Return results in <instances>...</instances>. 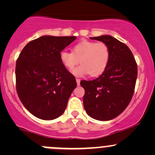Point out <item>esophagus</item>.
Listing matches in <instances>:
<instances>
[{
    "instance_id": "1",
    "label": "esophagus",
    "mask_w": 155,
    "mask_h": 155,
    "mask_svg": "<svg viewBox=\"0 0 155 155\" xmlns=\"http://www.w3.org/2000/svg\"><path fill=\"white\" fill-rule=\"evenodd\" d=\"M76 83H77V85H79L80 84V80L79 79H76Z\"/></svg>"
}]
</instances>
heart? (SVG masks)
I'll use <instances>...</instances> for the list:
<instances>
[{"label": "heart", "mask_w": 155, "mask_h": 155, "mask_svg": "<svg viewBox=\"0 0 155 155\" xmlns=\"http://www.w3.org/2000/svg\"><path fill=\"white\" fill-rule=\"evenodd\" d=\"M110 55L109 47L106 44L84 40L73 47L72 52L60 51V60L68 70H71L79 63L81 64L72 71L74 75L83 76L90 74L91 76H97L107 68Z\"/></svg>", "instance_id": "1"}]
</instances>
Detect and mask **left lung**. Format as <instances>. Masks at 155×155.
Returning <instances> with one entry per match:
<instances>
[{"instance_id":"1","label":"left lung","mask_w":155,"mask_h":155,"mask_svg":"<svg viewBox=\"0 0 155 155\" xmlns=\"http://www.w3.org/2000/svg\"><path fill=\"white\" fill-rule=\"evenodd\" d=\"M104 42L110 49V60L104 72L92 81L82 80L84 108L92 118L111 120L128 106L136 86L138 68L132 51L126 44L111 35L90 38Z\"/></svg>"}]
</instances>
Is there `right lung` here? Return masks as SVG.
<instances>
[{
	"label": "right lung",
	"instance_id": "obj_1",
	"mask_svg": "<svg viewBox=\"0 0 155 155\" xmlns=\"http://www.w3.org/2000/svg\"><path fill=\"white\" fill-rule=\"evenodd\" d=\"M76 38L43 35L30 41L17 58V94L25 107L37 118L54 120L66 108L76 81L62 64L60 53Z\"/></svg>",
	"mask_w": 155,
	"mask_h": 155
}]
</instances>
